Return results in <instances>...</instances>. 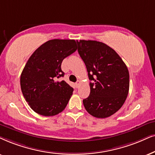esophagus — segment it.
I'll use <instances>...</instances> for the list:
<instances>
[{
    "label": "esophagus",
    "instance_id": "esophagus-1",
    "mask_svg": "<svg viewBox=\"0 0 155 155\" xmlns=\"http://www.w3.org/2000/svg\"><path fill=\"white\" fill-rule=\"evenodd\" d=\"M80 84H81V82H80V81H78L76 83V87H77V88H79V86H80Z\"/></svg>",
    "mask_w": 155,
    "mask_h": 155
}]
</instances>
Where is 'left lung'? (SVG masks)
Returning <instances> with one entry per match:
<instances>
[{
  "label": "left lung",
  "instance_id": "8db88e82",
  "mask_svg": "<svg viewBox=\"0 0 155 155\" xmlns=\"http://www.w3.org/2000/svg\"><path fill=\"white\" fill-rule=\"evenodd\" d=\"M78 52L88 71L90 94L83 100L88 113L107 118L124 104L129 93L130 74L126 64L113 48L97 41H76Z\"/></svg>",
  "mask_w": 155,
  "mask_h": 155
}]
</instances>
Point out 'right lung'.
<instances>
[{
  "mask_svg": "<svg viewBox=\"0 0 155 155\" xmlns=\"http://www.w3.org/2000/svg\"><path fill=\"white\" fill-rule=\"evenodd\" d=\"M71 39H53L39 46L31 56L21 75V88L25 101L35 112L54 116L66 108L74 89L63 77L61 63L75 52Z\"/></svg>",
  "mask_w": 155,
  "mask_h": 155,
  "instance_id": "1",
  "label": "right lung"
}]
</instances>
